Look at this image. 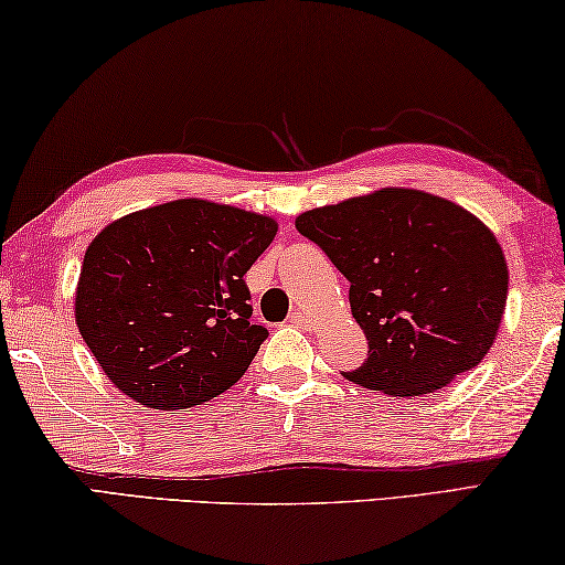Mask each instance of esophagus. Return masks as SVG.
<instances>
[{
  "instance_id": "34e87169",
  "label": "esophagus",
  "mask_w": 565,
  "mask_h": 565,
  "mask_svg": "<svg viewBox=\"0 0 565 565\" xmlns=\"http://www.w3.org/2000/svg\"><path fill=\"white\" fill-rule=\"evenodd\" d=\"M291 327H299V329H311V319L307 315H301V311H294V315L289 317Z\"/></svg>"
}]
</instances>
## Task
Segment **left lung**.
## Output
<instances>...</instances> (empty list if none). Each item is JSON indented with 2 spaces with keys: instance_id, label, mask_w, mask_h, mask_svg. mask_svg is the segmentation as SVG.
Wrapping results in <instances>:
<instances>
[{
  "instance_id": "obj_1",
  "label": "left lung",
  "mask_w": 565,
  "mask_h": 565,
  "mask_svg": "<svg viewBox=\"0 0 565 565\" xmlns=\"http://www.w3.org/2000/svg\"><path fill=\"white\" fill-rule=\"evenodd\" d=\"M301 236L349 281L366 360L349 382L419 397L478 366L508 299L498 238L458 203L415 188H382L301 213Z\"/></svg>"
}]
</instances>
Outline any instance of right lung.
<instances>
[{"mask_svg": "<svg viewBox=\"0 0 565 565\" xmlns=\"http://www.w3.org/2000/svg\"><path fill=\"white\" fill-rule=\"evenodd\" d=\"M276 221L199 199L136 211L85 250L75 321L103 372L156 409H188L244 377L266 327L244 274Z\"/></svg>", "mask_w": 565, "mask_h": 565, "instance_id": "add662e5", "label": "right lung"}]
</instances>
